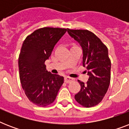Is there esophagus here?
<instances>
[{"mask_svg":"<svg viewBox=\"0 0 129 129\" xmlns=\"http://www.w3.org/2000/svg\"><path fill=\"white\" fill-rule=\"evenodd\" d=\"M74 80V79L70 78V77H68V76H66L64 78V81L66 83H70L71 82H72Z\"/></svg>","mask_w":129,"mask_h":129,"instance_id":"obj_1","label":"esophagus"}]
</instances>
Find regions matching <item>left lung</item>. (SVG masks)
<instances>
[{
	"mask_svg": "<svg viewBox=\"0 0 129 129\" xmlns=\"http://www.w3.org/2000/svg\"><path fill=\"white\" fill-rule=\"evenodd\" d=\"M68 33L82 47L83 66L86 68L89 76L86 84L78 80L81 89L75 95V99L84 107L96 106L102 101L110 85L111 62L108 49L88 30L68 29Z\"/></svg>",
	"mask_w": 129,
	"mask_h": 129,
	"instance_id": "left-lung-1",
	"label": "left lung"
}]
</instances>
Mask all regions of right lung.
Wrapping results in <instances>:
<instances>
[{"label": "right lung", "instance_id": "1", "mask_svg": "<svg viewBox=\"0 0 129 129\" xmlns=\"http://www.w3.org/2000/svg\"><path fill=\"white\" fill-rule=\"evenodd\" d=\"M66 31L67 29L43 27L27 36L23 43L19 57L20 80L27 98L37 106L54 102L63 83V77L47 70L45 61Z\"/></svg>", "mask_w": 129, "mask_h": 129}]
</instances>
